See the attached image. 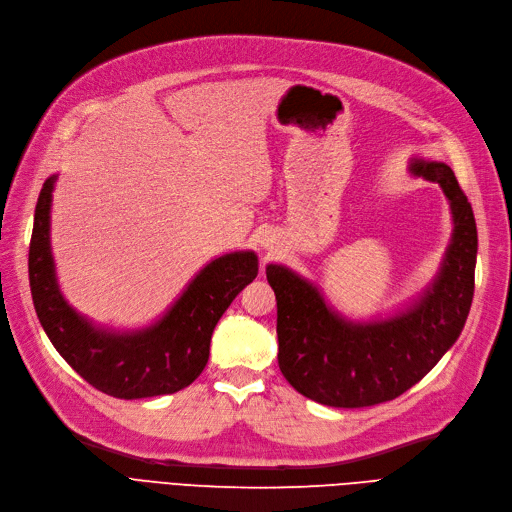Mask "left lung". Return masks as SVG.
<instances>
[{
    "label": "left lung",
    "mask_w": 512,
    "mask_h": 512,
    "mask_svg": "<svg viewBox=\"0 0 512 512\" xmlns=\"http://www.w3.org/2000/svg\"><path fill=\"white\" fill-rule=\"evenodd\" d=\"M412 168L442 187L455 219L442 272L417 306L383 323L355 325L329 310L300 276L280 266L266 270L278 308V368L308 400L334 408L395 400L438 364L464 329L474 295V212L449 166L415 161Z\"/></svg>",
    "instance_id": "left-lung-1"
}]
</instances>
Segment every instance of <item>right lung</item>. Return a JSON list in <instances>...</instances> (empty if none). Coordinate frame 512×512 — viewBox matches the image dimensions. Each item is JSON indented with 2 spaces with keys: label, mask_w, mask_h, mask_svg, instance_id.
Instances as JSON below:
<instances>
[{
  "label": "right lung",
  "mask_w": 512,
  "mask_h": 512,
  "mask_svg": "<svg viewBox=\"0 0 512 512\" xmlns=\"http://www.w3.org/2000/svg\"><path fill=\"white\" fill-rule=\"evenodd\" d=\"M53 183L55 176L42 185L29 244L31 298L46 336L89 385L112 398H153L185 389L208 364L214 325L257 276V257L246 251L214 259L168 315L144 332H100L78 317L57 289L48 246Z\"/></svg>",
  "instance_id": "add662e5"
}]
</instances>
